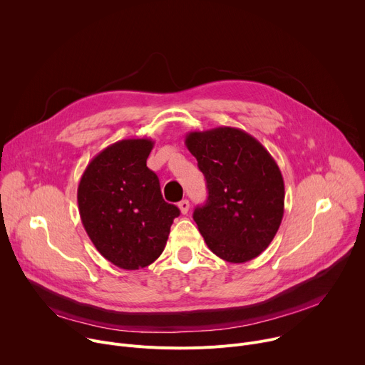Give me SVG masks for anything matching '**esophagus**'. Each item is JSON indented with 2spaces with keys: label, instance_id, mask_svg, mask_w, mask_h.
<instances>
[{
  "label": "esophagus",
  "instance_id": "1",
  "mask_svg": "<svg viewBox=\"0 0 365 365\" xmlns=\"http://www.w3.org/2000/svg\"><path fill=\"white\" fill-rule=\"evenodd\" d=\"M189 207H190V205H189V200H187V199H183V200L179 202V210H180V212H182L183 215L189 212Z\"/></svg>",
  "mask_w": 365,
  "mask_h": 365
}]
</instances>
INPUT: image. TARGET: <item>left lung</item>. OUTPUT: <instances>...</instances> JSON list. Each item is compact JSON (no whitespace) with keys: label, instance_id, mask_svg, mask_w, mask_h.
I'll return each instance as SVG.
<instances>
[{"label":"left lung","instance_id":"1","mask_svg":"<svg viewBox=\"0 0 365 365\" xmlns=\"http://www.w3.org/2000/svg\"><path fill=\"white\" fill-rule=\"evenodd\" d=\"M185 144L206 179V203L193 212L206 245L228 263L258 257L284 212V182L272 154L234 127L190 131Z\"/></svg>","mask_w":365,"mask_h":365}]
</instances>
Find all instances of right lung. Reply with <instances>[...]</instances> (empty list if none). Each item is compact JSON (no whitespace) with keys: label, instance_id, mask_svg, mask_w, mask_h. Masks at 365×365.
<instances>
[{"label":"right lung","instance_id":"add662e5","mask_svg":"<svg viewBox=\"0 0 365 365\" xmlns=\"http://www.w3.org/2000/svg\"><path fill=\"white\" fill-rule=\"evenodd\" d=\"M150 138H127L98 153L78 186L83 228L114 266L138 270L160 257L179 207L168 203L147 168Z\"/></svg>","mask_w":365,"mask_h":365}]
</instances>
